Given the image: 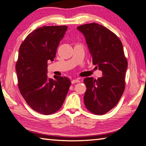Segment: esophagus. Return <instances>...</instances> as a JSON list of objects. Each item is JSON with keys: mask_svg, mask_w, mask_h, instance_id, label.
Here are the masks:
<instances>
[{"mask_svg": "<svg viewBox=\"0 0 146 146\" xmlns=\"http://www.w3.org/2000/svg\"><path fill=\"white\" fill-rule=\"evenodd\" d=\"M79 82H80L79 78H75V79H73V80H71V83H72V84H74V83Z\"/></svg>", "mask_w": 146, "mask_h": 146, "instance_id": "obj_1", "label": "esophagus"}]
</instances>
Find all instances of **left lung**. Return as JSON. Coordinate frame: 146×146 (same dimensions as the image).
Returning <instances> with one entry per match:
<instances>
[{
    "label": "left lung",
    "instance_id": "8db88e82",
    "mask_svg": "<svg viewBox=\"0 0 146 146\" xmlns=\"http://www.w3.org/2000/svg\"><path fill=\"white\" fill-rule=\"evenodd\" d=\"M77 30L84 36L93 64L103 75L97 80L84 79V105L94 114L103 115L117 105L124 92L127 60L123 45L115 34L98 23L83 25Z\"/></svg>",
    "mask_w": 146,
    "mask_h": 146
}]
</instances>
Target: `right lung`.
Segmentation results:
<instances>
[{"label":"right lung","mask_w":146,"mask_h":146,"mask_svg":"<svg viewBox=\"0 0 146 146\" xmlns=\"http://www.w3.org/2000/svg\"><path fill=\"white\" fill-rule=\"evenodd\" d=\"M66 26L38 28L21 43L15 70L18 87L23 98L34 110L48 115L63 105L69 91V78L47 77V62L53 61L60 42L67 31Z\"/></svg>","instance_id":"right-lung-1"}]
</instances>
